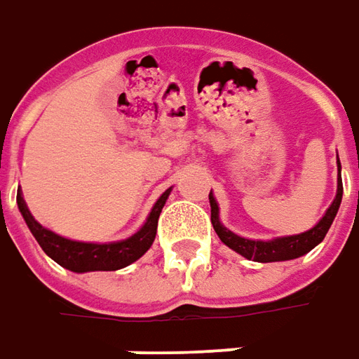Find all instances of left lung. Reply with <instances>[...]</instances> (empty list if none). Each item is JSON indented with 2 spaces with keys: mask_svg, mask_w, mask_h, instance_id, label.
I'll list each match as a JSON object with an SVG mask.
<instances>
[{
  "mask_svg": "<svg viewBox=\"0 0 359 359\" xmlns=\"http://www.w3.org/2000/svg\"><path fill=\"white\" fill-rule=\"evenodd\" d=\"M338 175H337V197L330 203L327 212L323 218L309 228L307 232L294 233V236H280V238H273V240H249L243 236L233 233L228 230L222 222H220V208L216 203L212 191L208 193V201H210V220L215 226V232L218 233L220 241L233 249L236 253L245 257L249 261H257V263H276V261H290V259H297V257L309 253L315 245H319L325 236L329 232L330 224L337 216L340 203H342V175H340V160H337Z\"/></svg>",
  "mask_w": 359,
  "mask_h": 359,
  "instance_id": "8db88e82",
  "label": "left lung"
}]
</instances>
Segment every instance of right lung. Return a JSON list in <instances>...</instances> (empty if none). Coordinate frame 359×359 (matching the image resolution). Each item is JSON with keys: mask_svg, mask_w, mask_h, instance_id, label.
I'll use <instances>...</instances> for the list:
<instances>
[{"mask_svg": "<svg viewBox=\"0 0 359 359\" xmlns=\"http://www.w3.org/2000/svg\"><path fill=\"white\" fill-rule=\"evenodd\" d=\"M172 193V187L160 195L156 203L152 205L151 212L147 216L144 224L131 233L126 240L118 241H77L63 238L60 233L48 230L34 220L30 215L27 203L22 199L21 187L17 189V207L29 226L30 233L34 236L38 245L44 249V253L53 259L57 265H62L73 273H94V271H119L123 266L131 265L137 259L151 249L152 241L156 238V228H158V216L162 208L166 205V199Z\"/></svg>", "mask_w": 359, "mask_h": 359, "instance_id": "right-lung-1", "label": "right lung"}]
</instances>
